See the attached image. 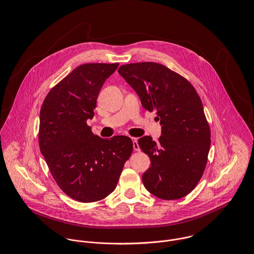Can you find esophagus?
<instances>
[{
    "label": "esophagus",
    "instance_id": "1",
    "mask_svg": "<svg viewBox=\"0 0 254 254\" xmlns=\"http://www.w3.org/2000/svg\"><path fill=\"white\" fill-rule=\"evenodd\" d=\"M132 141H133V147H134V150L136 151H140V146L138 144V140L136 138H132Z\"/></svg>",
    "mask_w": 254,
    "mask_h": 254
}]
</instances>
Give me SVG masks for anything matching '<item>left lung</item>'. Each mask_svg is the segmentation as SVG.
<instances>
[{"label": "left lung", "instance_id": "obj_1", "mask_svg": "<svg viewBox=\"0 0 254 254\" xmlns=\"http://www.w3.org/2000/svg\"><path fill=\"white\" fill-rule=\"evenodd\" d=\"M118 73L136 91L143 108L155 110L161 125L157 143L150 136L138 141L150 158L142 177L145 189L165 200L186 196L202 177L211 143L198 94L186 78L160 64H124Z\"/></svg>", "mask_w": 254, "mask_h": 254}]
</instances>
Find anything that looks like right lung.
<instances>
[{
	"mask_svg": "<svg viewBox=\"0 0 254 254\" xmlns=\"http://www.w3.org/2000/svg\"><path fill=\"white\" fill-rule=\"evenodd\" d=\"M119 64H85L58 83L40 110L39 145L62 190L81 202L107 197L119 180L133 142L126 136L103 139L87 120L99 93Z\"/></svg>",
	"mask_w": 254,
	"mask_h": 254,
	"instance_id": "right-lung-1",
	"label": "right lung"
}]
</instances>
